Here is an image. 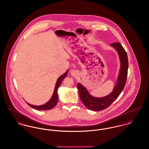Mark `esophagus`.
<instances>
[{"label": "esophagus", "mask_w": 149, "mask_h": 149, "mask_svg": "<svg viewBox=\"0 0 149 149\" xmlns=\"http://www.w3.org/2000/svg\"><path fill=\"white\" fill-rule=\"evenodd\" d=\"M70 73H71V76L75 77V76H77V74H78V71L73 70H71Z\"/></svg>", "instance_id": "esophagus-1"}]
</instances>
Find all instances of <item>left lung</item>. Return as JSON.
I'll list each match as a JSON object with an SVG mask.
<instances>
[{"label": "left lung", "mask_w": 149, "mask_h": 149, "mask_svg": "<svg viewBox=\"0 0 149 149\" xmlns=\"http://www.w3.org/2000/svg\"><path fill=\"white\" fill-rule=\"evenodd\" d=\"M117 51L120 61V69L118 77L117 82L112 93L103 97H95L88 94L86 88L78 83L77 88L79 97L83 104L88 109L94 111H100L108 108L114 102L125 86L128 68V61L125 49L119 42L110 44Z\"/></svg>", "instance_id": "1"}]
</instances>
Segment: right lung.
Here are the masks:
<instances>
[{"mask_svg":"<svg viewBox=\"0 0 149 149\" xmlns=\"http://www.w3.org/2000/svg\"><path fill=\"white\" fill-rule=\"evenodd\" d=\"M67 73H68V71H67L66 72H65L63 74H62L61 76H60L57 79V81H56V84H55V89H54V93H53V95L52 98L50 99V100L49 102H47L46 104H45L42 105H40V106L33 105L30 104L28 102H27V104L32 108L38 110H47L52 109V108H53L54 107L56 106V105L58 102V89L60 86V85L61 84L63 79L67 76Z\"/></svg>","mask_w":149,"mask_h":149,"instance_id":"obj_1","label":"right lung"}]
</instances>
